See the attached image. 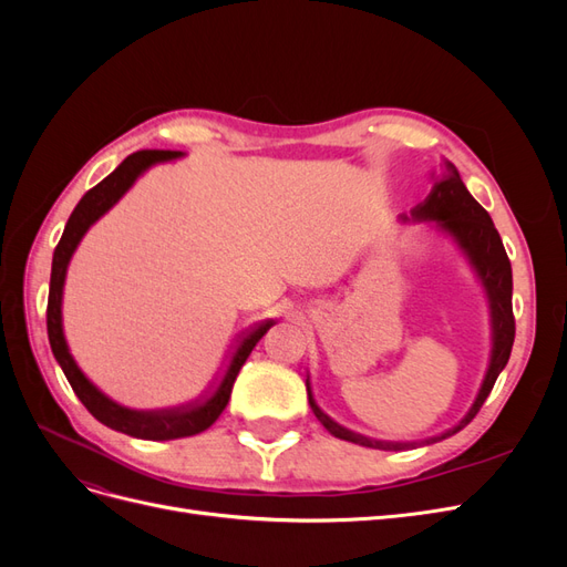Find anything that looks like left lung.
I'll return each instance as SVG.
<instances>
[{"label": "left lung", "mask_w": 567, "mask_h": 567, "mask_svg": "<svg viewBox=\"0 0 567 567\" xmlns=\"http://www.w3.org/2000/svg\"><path fill=\"white\" fill-rule=\"evenodd\" d=\"M414 217L437 221V225L442 229H447L456 238L458 246L466 250L473 267L480 274V281H483V286L487 290L489 307H492V331H494L492 362H489L487 375L483 381V388H480V394L475 398V404L471 406L468 414L458 421V425L450 427L447 433H442L437 437L425 440L427 444H431V442H440L444 437L458 433L461 427H466L475 419L480 406L485 404L496 379H499V373L511 357L513 338H516V317H513V302H511V296H513L511 262H508V255L504 250L502 236L494 229V221L487 215V210L468 194L466 184L461 182L458 169L450 161L442 163V175H440L437 184L433 186L431 196H427L414 210ZM307 398H310V406L315 411V416L323 423L326 431L340 440L362 444V447H371V450H404V447H409V444H402V442H381V440L364 437V435L352 433V431H348V427H342L336 421H331L312 400L310 381H307Z\"/></svg>", "instance_id": "obj_1"}]
</instances>
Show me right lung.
Listing matches in <instances>:
<instances>
[{"instance_id":"obj_1","label":"right lung","mask_w":567,"mask_h":567,"mask_svg":"<svg viewBox=\"0 0 567 567\" xmlns=\"http://www.w3.org/2000/svg\"><path fill=\"white\" fill-rule=\"evenodd\" d=\"M177 156H182L179 151H136L132 156H127L104 182H99L94 188H90V192L84 194L82 200L75 205V210L71 219H68L61 241L54 250V262H51L49 302H47V333H49L51 352H54L56 362L61 364L65 379L75 390L80 402L87 406V411L96 421L113 427V431H120L132 437H142V440H177V437L203 433L205 427H210L219 419L221 411H225L236 375L246 364V359L257 346V340H260L274 326V319H267L262 323H255L252 329L246 331L244 336H238L227 369L221 371L219 381L213 385L208 394H205V398L184 406H169V409H156V411H136V409L115 404L113 400L106 398L104 392H99L87 379H84V373L78 369L75 359L71 357V352H68L63 326H61V298H63L65 269L80 244V238L101 215H104L109 208H113V205L120 200V196L127 192V188L134 184V179L140 177L148 165L177 158Z\"/></svg>"}]
</instances>
